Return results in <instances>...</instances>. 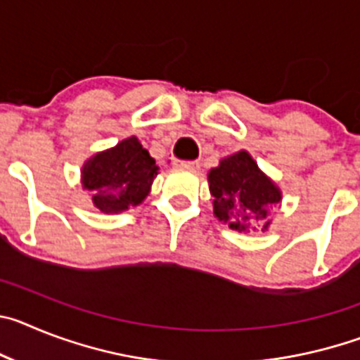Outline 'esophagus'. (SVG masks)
<instances>
[{
	"instance_id": "obj_1",
	"label": "esophagus",
	"mask_w": 360,
	"mask_h": 360,
	"mask_svg": "<svg viewBox=\"0 0 360 360\" xmlns=\"http://www.w3.org/2000/svg\"><path fill=\"white\" fill-rule=\"evenodd\" d=\"M174 165H176V167H184V169H191V171L200 169L198 160H174Z\"/></svg>"
}]
</instances>
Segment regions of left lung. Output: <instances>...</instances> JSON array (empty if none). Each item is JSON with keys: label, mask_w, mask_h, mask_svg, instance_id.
<instances>
[{"label": "left lung", "mask_w": 360, "mask_h": 360, "mask_svg": "<svg viewBox=\"0 0 360 360\" xmlns=\"http://www.w3.org/2000/svg\"><path fill=\"white\" fill-rule=\"evenodd\" d=\"M209 189L214 196V216L232 231L249 232L265 221L269 211L281 202V191L247 151H238L219 160L209 171ZM265 221L262 231L269 227Z\"/></svg>", "instance_id": "1"}]
</instances>
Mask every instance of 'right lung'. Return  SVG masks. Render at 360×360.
I'll use <instances>...</instances> for the list:
<instances>
[{
  "label": "right lung",
  "mask_w": 360,
  "mask_h": 360,
  "mask_svg": "<svg viewBox=\"0 0 360 360\" xmlns=\"http://www.w3.org/2000/svg\"><path fill=\"white\" fill-rule=\"evenodd\" d=\"M157 174L155 158L136 136H129L115 148L88 158L81 169V182L94 193L98 211L117 214L144 202Z\"/></svg>",
  "instance_id": "1"
}]
</instances>
